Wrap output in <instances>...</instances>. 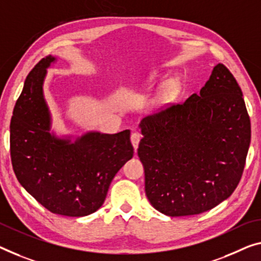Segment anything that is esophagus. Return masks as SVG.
<instances>
[{"label":"esophagus","instance_id":"34e87169","mask_svg":"<svg viewBox=\"0 0 261 261\" xmlns=\"http://www.w3.org/2000/svg\"><path fill=\"white\" fill-rule=\"evenodd\" d=\"M140 140H141V134H140L139 132H133V133L130 134V141H132V144H133L135 150L138 149Z\"/></svg>","mask_w":261,"mask_h":261}]
</instances>
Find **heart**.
<instances>
[{
    "instance_id": "heart-1",
    "label": "heart",
    "mask_w": 261,
    "mask_h": 261,
    "mask_svg": "<svg viewBox=\"0 0 261 261\" xmlns=\"http://www.w3.org/2000/svg\"><path fill=\"white\" fill-rule=\"evenodd\" d=\"M178 91H179V84L176 82V80H172V82L168 83L166 87H164L162 99L164 101H170V100H172L176 95H177Z\"/></svg>"
}]
</instances>
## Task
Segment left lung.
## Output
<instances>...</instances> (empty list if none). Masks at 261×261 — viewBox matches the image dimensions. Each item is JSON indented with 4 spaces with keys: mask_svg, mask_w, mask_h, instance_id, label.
Returning a JSON list of instances; mask_svg holds the SVG:
<instances>
[{
    "mask_svg": "<svg viewBox=\"0 0 261 261\" xmlns=\"http://www.w3.org/2000/svg\"><path fill=\"white\" fill-rule=\"evenodd\" d=\"M138 155L144 189L170 217L198 215L230 197L242 178L251 141L243 92L219 63L199 94L143 118Z\"/></svg>",
    "mask_w": 261,
    "mask_h": 261,
    "instance_id": "obj_1",
    "label": "left lung"
}]
</instances>
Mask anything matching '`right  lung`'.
Returning <instances> with one entry per match:
<instances>
[{"instance_id":"add662e5","label":"right lung","mask_w":261,"mask_h":261,"mask_svg":"<svg viewBox=\"0 0 261 261\" xmlns=\"http://www.w3.org/2000/svg\"><path fill=\"white\" fill-rule=\"evenodd\" d=\"M55 57L29 72L10 122V158L18 182L52 214L83 217L102 205L115 174L133 158L130 132H91L71 142L50 133L43 80Z\"/></svg>"}]
</instances>
